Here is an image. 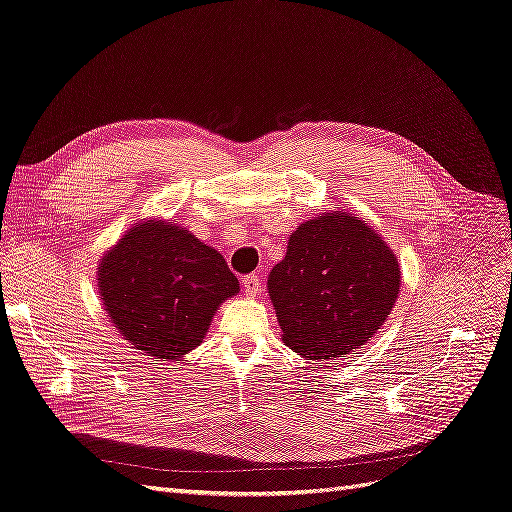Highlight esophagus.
I'll return each instance as SVG.
<instances>
[{
  "mask_svg": "<svg viewBox=\"0 0 512 512\" xmlns=\"http://www.w3.org/2000/svg\"><path fill=\"white\" fill-rule=\"evenodd\" d=\"M242 286H244V295H247L249 299H255V297L261 293V280H259V276H255V274L244 276Z\"/></svg>",
  "mask_w": 512,
  "mask_h": 512,
  "instance_id": "34e87169",
  "label": "esophagus"
}]
</instances>
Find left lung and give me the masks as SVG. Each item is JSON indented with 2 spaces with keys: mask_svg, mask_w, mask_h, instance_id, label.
Returning a JSON list of instances; mask_svg holds the SVG:
<instances>
[{
  "mask_svg": "<svg viewBox=\"0 0 512 512\" xmlns=\"http://www.w3.org/2000/svg\"><path fill=\"white\" fill-rule=\"evenodd\" d=\"M402 272L383 236L347 211L307 219L288 238L268 293L288 349L309 360L345 358L389 318Z\"/></svg>",
  "mask_w": 512,
  "mask_h": 512,
  "instance_id": "left-lung-1",
  "label": "left lung"
}]
</instances>
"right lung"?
<instances>
[{
	"instance_id": "right-lung-1",
	"label": "right lung",
	"mask_w": 512,
	"mask_h": 512,
	"mask_svg": "<svg viewBox=\"0 0 512 512\" xmlns=\"http://www.w3.org/2000/svg\"><path fill=\"white\" fill-rule=\"evenodd\" d=\"M96 280L108 320L154 362L201 345L221 303L240 291L221 253L159 217L133 224L102 255Z\"/></svg>"
}]
</instances>
